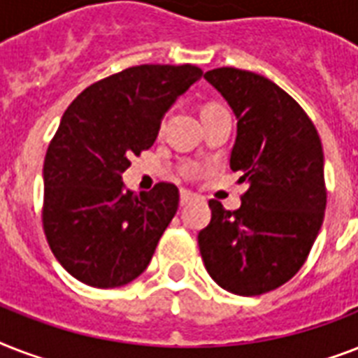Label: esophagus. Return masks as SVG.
<instances>
[{
	"label": "esophagus",
	"mask_w": 358,
	"mask_h": 358,
	"mask_svg": "<svg viewBox=\"0 0 358 358\" xmlns=\"http://www.w3.org/2000/svg\"><path fill=\"white\" fill-rule=\"evenodd\" d=\"M193 201H196L195 193H191V191L187 189L180 191V206H187V204Z\"/></svg>",
	"instance_id": "obj_1"
}]
</instances>
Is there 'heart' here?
<instances>
[{
	"label": "heart",
	"mask_w": 358,
	"mask_h": 358,
	"mask_svg": "<svg viewBox=\"0 0 358 358\" xmlns=\"http://www.w3.org/2000/svg\"><path fill=\"white\" fill-rule=\"evenodd\" d=\"M212 108H219V106H215V103H208L204 109H212ZM204 109H202V111H204Z\"/></svg>",
	"instance_id": "heart-1"
}]
</instances>
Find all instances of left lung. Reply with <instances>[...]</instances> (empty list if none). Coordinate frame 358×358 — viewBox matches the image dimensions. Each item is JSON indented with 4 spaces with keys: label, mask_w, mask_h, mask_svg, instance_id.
<instances>
[{
    "label": "left lung",
    "mask_w": 358,
    "mask_h": 358,
    "mask_svg": "<svg viewBox=\"0 0 358 358\" xmlns=\"http://www.w3.org/2000/svg\"><path fill=\"white\" fill-rule=\"evenodd\" d=\"M204 78L238 119L230 169L249 187L234 212L210 201L212 221L199 232L202 260L230 294H266L299 271L322 229V141L299 103L264 76L223 66Z\"/></svg>",
    "instance_id": "1"
}]
</instances>
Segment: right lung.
I'll list each match as a JSON object with an SVG mask.
<instances>
[{"instance_id": "1", "label": "right lung", "mask_w": 358, "mask_h": 358, "mask_svg": "<svg viewBox=\"0 0 358 358\" xmlns=\"http://www.w3.org/2000/svg\"><path fill=\"white\" fill-rule=\"evenodd\" d=\"M202 70L141 64L92 83L64 111L44 157L42 227L59 264L92 288H119L150 264L178 210V187H124L129 157L148 150L163 115Z\"/></svg>"}]
</instances>
